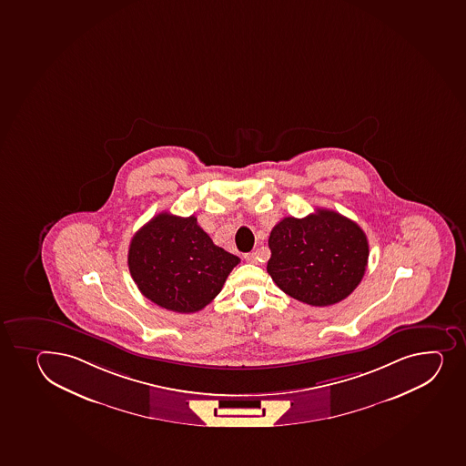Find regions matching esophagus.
Listing matches in <instances>:
<instances>
[{"label":"esophagus","instance_id":"obj_1","mask_svg":"<svg viewBox=\"0 0 466 466\" xmlns=\"http://www.w3.org/2000/svg\"><path fill=\"white\" fill-rule=\"evenodd\" d=\"M245 259L248 261V263H257V259H258V257H257V254L255 252H249V254L245 255Z\"/></svg>","mask_w":466,"mask_h":466}]
</instances>
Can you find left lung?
I'll list each match as a JSON object with an SVG mask.
<instances>
[{"mask_svg":"<svg viewBox=\"0 0 466 466\" xmlns=\"http://www.w3.org/2000/svg\"><path fill=\"white\" fill-rule=\"evenodd\" d=\"M268 272L289 297L326 308L349 297L364 277L369 241L355 221L329 209L284 217L269 237Z\"/></svg>","mask_w":466,"mask_h":466,"instance_id":"left-lung-1","label":"left lung"}]
</instances>
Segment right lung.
I'll list each match as a JSON object with an SVG mask.
<instances>
[{
	"label": "right lung",
	"instance_id": "add662e5",
	"mask_svg": "<svg viewBox=\"0 0 466 466\" xmlns=\"http://www.w3.org/2000/svg\"><path fill=\"white\" fill-rule=\"evenodd\" d=\"M236 255L214 245L197 218L160 212L131 238L128 268L140 292L167 310L194 313L220 293Z\"/></svg>",
	"mask_w": 466,
	"mask_h": 466
}]
</instances>
